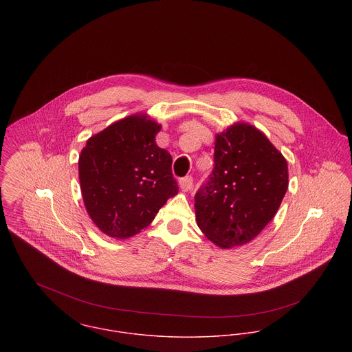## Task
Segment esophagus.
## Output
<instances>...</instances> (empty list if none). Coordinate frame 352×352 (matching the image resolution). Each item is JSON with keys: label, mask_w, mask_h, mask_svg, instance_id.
I'll return each mask as SVG.
<instances>
[{"label": "esophagus", "mask_w": 352, "mask_h": 352, "mask_svg": "<svg viewBox=\"0 0 352 352\" xmlns=\"http://www.w3.org/2000/svg\"><path fill=\"white\" fill-rule=\"evenodd\" d=\"M179 186H180L182 191H184V192H188V191H191V190H192V186H194V179H192L191 176L183 177V179H180V182H179Z\"/></svg>", "instance_id": "1"}]
</instances>
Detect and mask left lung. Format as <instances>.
<instances>
[{"mask_svg":"<svg viewBox=\"0 0 352 352\" xmlns=\"http://www.w3.org/2000/svg\"><path fill=\"white\" fill-rule=\"evenodd\" d=\"M214 145L215 165L195 195V214L201 233L228 250L248 244L275 217L289 187V168L250 123L229 126Z\"/></svg>","mask_w":352,"mask_h":352,"instance_id":"obj_1","label":"left lung"}]
</instances>
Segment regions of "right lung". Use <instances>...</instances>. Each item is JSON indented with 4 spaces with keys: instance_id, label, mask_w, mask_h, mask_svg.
I'll list each match as a JSON object with an SVG mask.
<instances>
[{
    "instance_id": "add662e5",
    "label": "right lung",
    "mask_w": 352,
    "mask_h": 352,
    "mask_svg": "<svg viewBox=\"0 0 352 352\" xmlns=\"http://www.w3.org/2000/svg\"><path fill=\"white\" fill-rule=\"evenodd\" d=\"M160 130L148 113H134L92 135L81 151L82 199L104 234L120 240L138 234L179 192L172 157L155 144Z\"/></svg>"
}]
</instances>
